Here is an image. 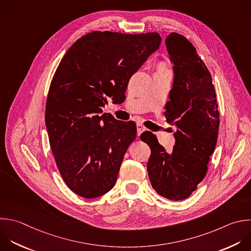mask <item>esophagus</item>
Here are the masks:
<instances>
[{
	"mask_svg": "<svg viewBox=\"0 0 251 251\" xmlns=\"http://www.w3.org/2000/svg\"><path fill=\"white\" fill-rule=\"evenodd\" d=\"M144 130H145V127L141 124H137V135L139 136Z\"/></svg>",
	"mask_w": 251,
	"mask_h": 251,
	"instance_id": "esophagus-1",
	"label": "esophagus"
}]
</instances>
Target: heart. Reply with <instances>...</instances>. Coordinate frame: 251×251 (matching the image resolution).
<instances>
[{"mask_svg": "<svg viewBox=\"0 0 251 251\" xmlns=\"http://www.w3.org/2000/svg\"><path fill=\"white\" fill-rule=\"evenodd\" d=\"M161 69H164V68H163V66H162V65H160V66H159V70H161Z\"/></svg>", "mask_w": 251, "mask_h": 251, "instance_id": "b5f03b06", "label": "heart"}]
</instances>
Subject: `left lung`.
Returning <instances> with one entry per match:
<instances>
[{"mask_svg": "<svg viewBox=\"0 0 251 251\" xmlns=\"http://www.w3.org/2000/svg\"><path fill=\"white\" fill-rule=\"evenodd\" d=\"M166 46L175 77L164 114L175 127L176 144L168 153L151 131L140 138L151 149L147 171L152 187L161 196L177 201L190 196L206 176L220 114L212 76L194 46L176 32L168 35Z\"/></svg>", "mask_w": 251, "mask_h": 251, "instance_id": "left-lung-1", "label": "left lung"}]
</instances>
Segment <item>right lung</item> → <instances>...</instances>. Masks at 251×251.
<instances>
[{"instance_id":"right-lung-1","label":"right lung","mask_w":251,"mask_h":251,"mask_svg":"<svg viewBox=\"0 0 251 251\" xmlns=\"http://www.w3.org/2000/svg\"><path fill=\"white\" fill-rule=\"evenodd\" d=\"M162 41L157 32L92 31L68 50L52 78L45 110L50 146L68 187L84 198L111 190L136 137L134 122L102 108L122 100L129 78Z\"/></svg>"}]
</instances>
